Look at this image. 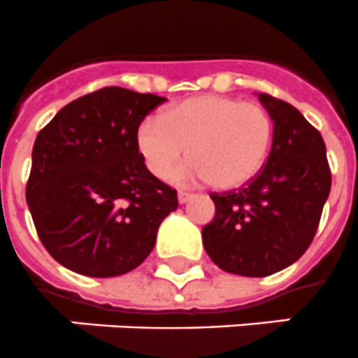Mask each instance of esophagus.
I'll return each instance as SVG.
<instances>
[{"label": "esophagus", "instance_id": "esophagus-1", "mask_svg": "<svg viewBox=\"0 0 358 358\" xmlns=\"http://www.w3.org/2000/svg\"><path fill=\"white\" fill-rule=\"evenodd\" d=\"M190 197H192V194L185 192V190H179V194H177V199H179V203H187Z\"/></svg>", "mask_w": 358, "mask_h": 358}]
</instances>
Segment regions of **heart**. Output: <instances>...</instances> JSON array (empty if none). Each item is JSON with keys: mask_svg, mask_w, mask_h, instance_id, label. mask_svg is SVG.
I'll return each instance as SVG.
<instances>
[{"mask_svg": "<svg viewBox=\"0 0 358 358\" xmlns=\"http://www.w3.org/2000/svg\"><path fill=\"white\" fill-rule=\"evenodd\" d=\"M273 120L262 105L227 96H196L171 105L162 120L145 118L136 145L148 170L168 179L182 159L192 162L177 171L179 181H210L222 190L255 179L270 155Z\"/></svg>", "mask_w": 358, "mask_h": 358, "instance_id": "b5f03b06", "label": "heart"}]
</instances>
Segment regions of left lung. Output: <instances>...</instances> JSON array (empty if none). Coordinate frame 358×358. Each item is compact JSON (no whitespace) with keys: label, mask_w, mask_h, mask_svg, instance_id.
I'll use <instances>...</instances> for the list:
<instances>
[{"label":"left lung","mask_w":358,"mask_h":358,"mask_svg":"<svg viewBox=\"0 0 358 358\" xmlns=\"http://www.w3.org/2000/svg\"><path fill=\"white\" fill-rule=\"evenodd\" d=\"M273 120L268 161L238 190L213 192L216 213L203 248L227 273L266 277L308 250L331 192L325 142L296 107L259 94Z\"/></svg>","instance_id":"8db88e82"}]
</instances>
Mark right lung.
<instances>
[{"label": "right lung", "instance_id": "right-lung-1", "mask_svg": "<svg viewBox=\"0 0 358 358\" xmlns=\"http://www.w3.org/2000/svg\"><path fill=\"white\" fill-rule=\"evenodd\" d=\"M164 101L105 87L68 103L36 134L25 197L38 238L68 270L124 275L155 248L177 192L145 168L136 131Z\"/></svg>", "mask_w": 358, "mask_h": 358}]
</instances>
